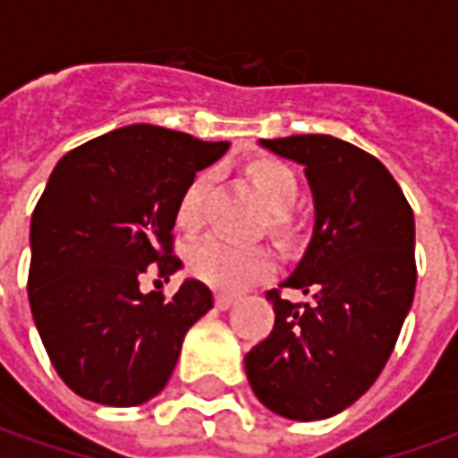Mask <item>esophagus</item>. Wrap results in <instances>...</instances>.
Segmentation results:
<instances>
[{
  "instance_id": "34e87169",
  "label": "esophagus",
  "mask_w": 458,
  "mask_h": 458,
  "mask_svg": "<svg viewBox=\"0 0 458 458\" xmlns=\"http://www.w3.org/2000/svg\"><path fill=\"white\" fill-rule=\"evenodd\" d=\"M214 303L219 310H226V308H232L237 303V295H226V293H219L216 298H214Z\"/></svg>"
}]
</instances>
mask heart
Returning <instances> with one entry per match:
<instances>
[{
  "label": "heart",
  "instance_id": "1",
  "mask_svg": "<svg viewBox=\"0 0 458 458\" xmlns=\"http://www.w3.org/2000/svg\"><path fill=\"white\" fill-rule=\"evenodd\" d=\"M247 178L257 188L262 203L270 208L267 211L270 232L280 239L291 237L295 229L291 208L301 191L295 170L277 157H257L247 165ZM208 185H211V173L201 170L183 188L178 199V208H175V219L185 232H196L203 224V203H206ZM188 270L211 288L242 291L244 285L273 273L275 259L273 252L262 244L239 247L226 239L208 237L188 252Z\"/></svg>",
  "mask_w": 458,
  "mask_h": 458
}]
</instances>
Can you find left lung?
Returning a JSON list of instances; mask_svg holds the SVG:
<instances>
[{
  "label": "left lung",
  "mask_w": 458,
  "mask_h": 458,
  "mask_svg": "<svg viewBox=\"0 0 458 458\" xmlns=\"http://www.w3.org/2000/svg\"><path fill=\"white\" fill-rule=\"evenodd\" d=\"M306 165L316 224L306 255L267 291L275 326L247 352V379L265 408L291 420L342 413L379 377L415 295V221L390 170L331 134L262 140Z\"/></svg>",
  "instance_id": "8db88e82"
}]
</instances>
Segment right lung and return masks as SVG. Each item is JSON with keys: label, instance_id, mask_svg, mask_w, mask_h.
Masks as SVG:
<instances>
[{"label": "right lung", "instance_id": "add662e5", "mask_svg": "<svg viewBox=\"0 0 458 458\" xmlns=\"http://www.w3.org/2000/svg\"><path fill=\"white\" fill-rule=\"evenodd\" d=\"M226 148L130 124L55 165L30 221L27 295L45 352L76 395L130 408L167 385L185 331L214 298L199 280L170 298L142 293L140 277L150 264L165 280L181 267L178 199Z\"/></svg>", "mask_w": 458, "mask_h": 458}]
</instances>
